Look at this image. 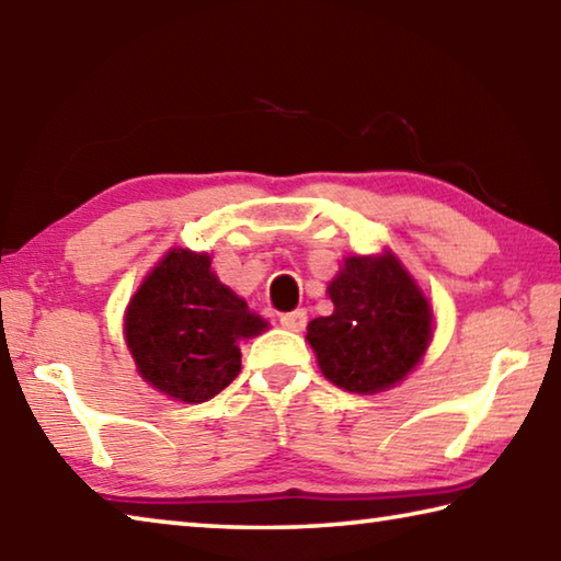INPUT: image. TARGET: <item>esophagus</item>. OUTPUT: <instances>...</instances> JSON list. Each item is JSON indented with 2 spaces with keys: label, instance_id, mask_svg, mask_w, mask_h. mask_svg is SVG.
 <instances>
[{
  "label": "esophagus",
  "instance_id": "esophagus-1",
  "mask_svg": "<svg viewBox=\"0 0 561 561\" xmlns=\"http://www.w3.org/2000/svg\"><path fill=\"white\" fill-rule=\"evenodd\" d=\"M280 325L286 328V330H293V332H300L302 328L308 325V312L302 310V308H298V310H293V312H283L280 316Z\"/></svg>",
  "mask_w": 561,
  "mask_h": 561
}]
</instances>
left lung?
I'll return each instance as SVG.
<instances>
[{
    "label": "left lung",
    "instance_id": "obj_1",
    "mask_svg": "<svg viewBox=\"0 0 561 561\" xmlns=\"http://www.w3.org/2000/svg\"><path fill=\"white\" fill-rule=\"evenodd\" d=\"M335 310L308 322V342L332 385L357 394L399 385L419 365L434 312L391 253L352 255L330 283Z\"/></svg>",
    "mask_w": 561,
    "mask_h": 561
}]
</instances>
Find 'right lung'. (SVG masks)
I'll return each instance as SVG.
<instances>
[{"mask_svg":"<svg viewBox=\"0 0 561 561\" xmlns=\"http://www.w3.org/2000/svg\"><path fill=\"white\" fill-rule=\"evenodd\" d=\"M265 320L211 273L206 253L174 249L147 275L125 316L127 347L145 381L186 404L219 394L241 371L243 337Z\"/></svg>","mask_w":561,"mask_h":561,"instance_id":"add662e5","label":"right lung"}]
</instances>
